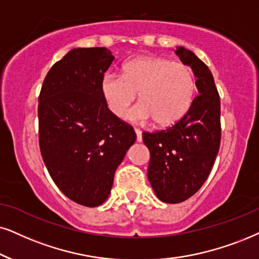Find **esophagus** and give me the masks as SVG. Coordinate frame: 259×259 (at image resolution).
<instances>
[{"instance_id":"34e87169","label":"esophagus","mask_w":259,"mask_h":259,"mask_svg":"<svg viewBox=\"0 0 259 259\" xmlns=\"http://www.w3.org/2000/svg\"><path fill=\"white\" fill-rule=\"evenodd\" d=\"M135 133H136V139L139 142H141L142 141V132H141L140 129H135Z\"/></svg>"}]
</instances>
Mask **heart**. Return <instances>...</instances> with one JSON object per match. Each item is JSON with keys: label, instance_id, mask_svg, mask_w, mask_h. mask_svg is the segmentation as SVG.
<instances>
[{"label": "heart", "instance_id": "b5f03b06", "mask_svg": "<svg viewBox=\"0 0 259 259\" xmlns=\"http://www.w3.org/2000/svg\"><path fill=\"white\" fill-rule=\"evenodd\" d=\"M100 92L107 109L124 118L139 94L141 103L129 118L136 122L152 119L168 126L188 113L196 96L195 73L189 65L168 58L142 56L123 64L122 75L106 73L100 80Z\"/></svg>", "mask_w": 259, "mask_h": 259}]
</instances>
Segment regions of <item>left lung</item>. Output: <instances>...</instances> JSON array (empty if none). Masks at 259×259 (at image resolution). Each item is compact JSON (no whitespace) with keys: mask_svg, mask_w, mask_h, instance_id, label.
<instances>
[{"mask_svg":"<svg viewBox=\"0 0 259 259\" xmlns=\"http://www.w3.org/2000/svg\"><path fill=\"white\" fill-rule=\"evenodd\" d=\"M176 54L194 70L199 94L173 125L142 134L150 153L148 181L158 198L166 203H181L201 189L221 141L220 96L210 70L188 49L177 48Z\"/></svg>","mask_w":259,"mask_h":259,"instance_id":"left-lung-1","label":"left lung"}]
</instances>
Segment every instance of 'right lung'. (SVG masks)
Here are the masks:
<instances>
[{"label":"right lung","mask_w":259,"mask_h":259,"mask_svg":"<svg viewBox=\"0 0 259 259\" xmlns=\"http://www.w3.org/2000/svg\"><path fill=\"white\" fill-rule=\"evenodd\" d=\"M114 57L106 48L73 49L51 67L38 101L39 147L52 181L84 207L106 201L117 167L136 141L114 117L100 80Z\"/></svg>","instance_id":"obj_1"}]
</instances>
